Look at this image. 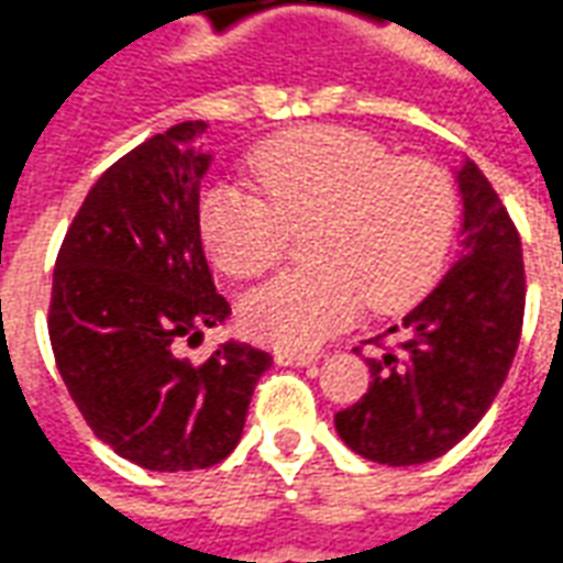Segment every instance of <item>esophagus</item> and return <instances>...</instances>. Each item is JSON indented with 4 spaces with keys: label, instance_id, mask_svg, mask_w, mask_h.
I'll return each mask as SVG.
<instances>
[{
    "label": "esophagus",
    "instance_id": "obj_1",
    "mask_svg": "<svg viewBox=\"0 0 563 563\" xmlns=\"http://www.w3.org/2000/svg\"><path fill=\"white\" fill-rule=\"evenodd\" d=\"M277 362H280V365L305 367V365H313V362H319V355H313V353H289V350H283V353H277Z\"/></svg>",
    "mask_w": 563,
    "mask_h": 563
}]
</instances>
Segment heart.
I'll list each match as a JSON object with an SVG mask.
<instances>
[{"mask_svg":"<svg viewBox=\"0 0 563 563\" xmlns=\"http://www.w3.org/2000/svg\"><path fill=\"white\" fill-rule=\"evenodd\" d=\"M250 186H210L198 229L225 274L250 280L280 265L305 238L307 268L250 295L244 329L277 350L305 353L341 331L362 301L374 313L413 305L440 277L459 192L428 156H395L353 129H295L250 153Z\"/></svg>","mask_w":563,"mask_h":563,"instance_id":"heart-1","label":"heart"}]
</instances>
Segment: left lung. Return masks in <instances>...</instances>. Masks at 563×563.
<instances>
[{"label":"left lung","instance_id":"obj_1","mask_svg":"<svg viewBox=\"0 0 563 563\" xmlns=\"http://www.w3.org/2000/svg\"><path fill=\"white\" fill-rule=\"evenodd\" d=\"M459 189L461 258L401 325L367 341L377 346V355L367 358L371 386L334 416L346 446L389 467L440 459L471 434L519 350L525 319L519 229L479 165L461 168Z\"/></svg>","mask_w":563,"mask_h":563}]
</instances>
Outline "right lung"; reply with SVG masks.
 I'll return each mask as SVG.
<instances>
[{
  "label": "right lung",
  "instance_id": "add662e5",
  "mask_svg": "<svg viewBox=\"0 0 563 563\" xmlns=\"http://www.w3.org/2000/svg\"><path fill=\"white\" fill-rule=\"evenodd\" d=\"M205 129L177 123L90 186L59 246L47 310L59 377L92 434L162 473L220 464L271 367L250 343H222L198 365L177 353L232 313L198 229Z\"/></svg>",
  "mask_w": 563,
  "mask_h": 563
}]
</instances>
